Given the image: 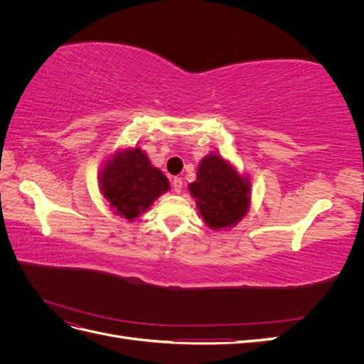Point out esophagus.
<instances>
[{"mask_svg":"<svg viewBox=\"0 0 364 364\" xmlns=\"http://www.w3.org/2000/svg\"><path fill=\"white\" fill-rule=\"evenodd\" d=\"M182 185H183V182H182L181 178H174L173 179V190H174V193L179 194L182 191Z\"/></svg>","mask_w":364,"mask_h":364,"instance_id":"1","label":"esophagus"}]
</instances>
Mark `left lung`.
<instances>
[{"mask_svg":"<svg viewBox=\"0 0 364 364\" xmlns=\"http://www.w3.org/2000/svg\"><path fill=\"white\" fill-rule=\"evenodd\" d=\"M196 176L188 191L208 228H234L247 215L252 186L249 174L240 173L228 159L211 151L200 159Z\"/></svg>","mask_w":364,"mask_h":364,"instance_id":"obj_1","label":"left lung"}]
</instances>
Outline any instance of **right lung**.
Returning <instances> with one entry per match:
<instances>
[{"label":"right lung","instance_id":"1","mask_svg":"<svg viewBox=\"0 0 364 364\" xmlns=\"http://www.w3.org/2000/svg\"><path fill=\"white\" fill-rule=\"evenodd\" d=\"M98 188L117 215L135 222L158 197L170 191V182L151 165L147 153L135 146L115 150L103 161Z\"/></svg>","mask_w":364,"mask_h":364}]
</instances>
